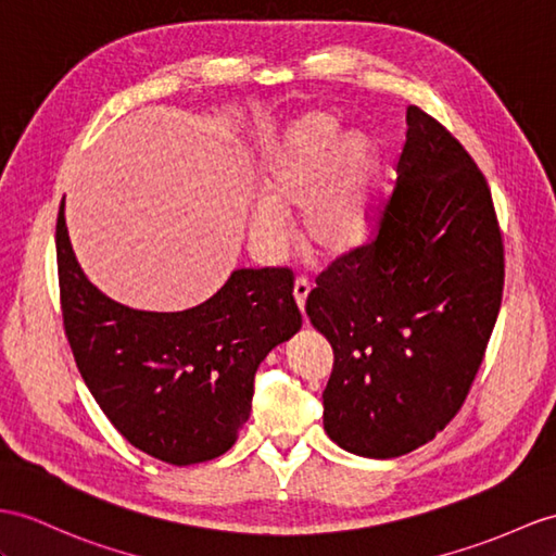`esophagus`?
Returning <instances> with one entry per match:
<instances>
[{
	"instance_id": "obj_1",
	"label": "esophagus",
	"mask_w": 556,
	"mask_h": 556,
	"mask_svg": "<svg viewBox=\"0 0 556 556\" xmlns=\"http://www.w3.org/2000/svg\"><path fill=\"white\" fill-rule=\"evenodd\" d=\"M308 292H311V282H308L306 278H296V280H294V302H296V306H300L302 314H304Z\"/></svg>"
}]
</instances>
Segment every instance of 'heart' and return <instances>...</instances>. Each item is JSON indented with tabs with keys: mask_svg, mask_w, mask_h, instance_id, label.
<instances>
[{
	"mask_svg": "<svg viewBox=\"0 0 556 556\" xmlns=\"http://www.w3.org/2000/svg\"><path fill=\"white\" fill-rule=\"evenodd\" d=\"M377 151L346 134L332 115H306L286 134L264 176V195L250 212V240L266 256L286 250L288 214L302 212V238L323 256L361 248L375 226Z\"/></svg>",
	"mask_w": 556,
	"mask_h": 556,
	"instance_id": "obj_1",
	"label": "heart"
}]
</instances>
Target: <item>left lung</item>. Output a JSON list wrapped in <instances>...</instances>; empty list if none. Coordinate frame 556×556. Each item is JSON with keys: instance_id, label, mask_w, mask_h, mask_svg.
Segmentation results:
<instances>
[{"instance_id": "left-lung-1", "label": "left lung", "mask_w": 556, "mask_h": 556, "mask_svg": "<svg viewBox=\"0 0 556 556\" xmlns=\"http://www.w3.org/2000/svg\"><path fill=\"white\" fill-rule=\"evenodd\" d=\"M405 122L375 236L325 268L306 300L334 351L325 431L340 448L377 459L419 448L463 408L505 286L485 176L417 105Z\"/></svg>"}]
</instances>
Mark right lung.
<instances>
[{
  "mask_svg": "<svg viewBox=\"0 0 556 556\" xmlns=\"http://www.w3.org/2000/svg\"><path fill=\"white\" fill-rule=\"evenodd\" d=\"M63 328L105 417L134 448L176 467L224 455L248 422L254 372L302 328L290 268H238L186 311L157 314L105 296L56 222Z\"/></svg>",
  "mask_w": 556,
  "mask_h": 556,
  "instance_id": "obj_1",
  "label": "right lung"
}]
</instances>
